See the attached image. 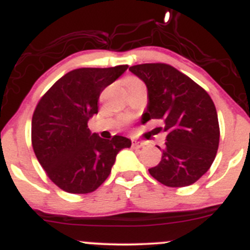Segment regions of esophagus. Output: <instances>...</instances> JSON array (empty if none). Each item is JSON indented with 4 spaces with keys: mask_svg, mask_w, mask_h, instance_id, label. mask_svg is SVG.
I'll list each match as a JSON object with an SVG mask.
<instances>
[{
    "mask_svg": "<svg viewBox=\"0 0 250 250\" xmlns=\"http://www.w3.org/2000/svg\"><path fill=\"white\" fill-rule=\"evenodd\" d=\"M144 143H142V142H137V140H133L132 142V146L133 147H135V149H139V147H143L144 146Z\"/></svg>",
    "mask_w": 250,
    "mask_h": 250,
    "instance_id": "1",
    "label": "esophagus"
}]
</instances>
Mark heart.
<instances>
[{
	"mask_svg": "<svg viewBox=\"0 0 250 250\" xmlns=\"http://www.w3.org/2000/svg\"><path fill=\"white\" fill-rule=\"evenodd\" d=\"M137 82H139L137 78H130L129 81H128V85H129V84H133V83H137Z\"/></svg>",
	"mask_w": 250,
	"mask_h": 250,
	"instance_id": "1",
	"label": "heart"
}]
</instances>
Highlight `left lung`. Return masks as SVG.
<instances>
[{
    "instance_id": "1",
    "label": "left lung",
    "mask_w": 250,
    "mask_h": 250,
    "mask_svg": "<svg viewBox=\"0 0 250 250\" xmlns=\"http://www.w3.org/2000/svg\"><path fill=\"white\" fill-rule=\"evenodd\" d=\"M129 71L147 88L144 123L164 121L167 133L161 161L149 168L150 174L167 187L195 183L210 168L219 149L214 101L202 86L169 64H137Z\"/></svg>"
}]
</instances>
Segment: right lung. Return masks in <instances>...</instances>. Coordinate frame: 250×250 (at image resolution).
<instances>
[{
  "instance_id": "obj_1",
  "label": "right lung",
  "mask_w": 250,
  "mask_h": 250,
  "mask_svg": "<svg viewBox=\"0 0 250 250\" xmlns=\"http://www.w3.org/2000/svg\"><path fill=\"white\" fill-rule=\"evenodd\" d=\"M127 68L122 64L74 69L39 100L31 120V144L48 178L64 192L86 194L98 189L110 176L118 151L132 144L121 135L103 139L88 128L99 111L101 91Z\"/></svg>"
}]
</instances>
